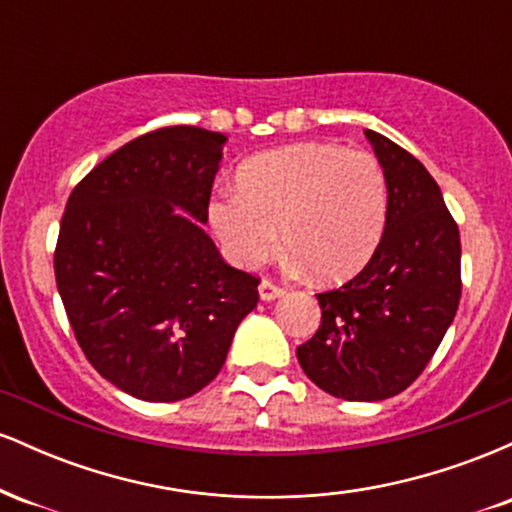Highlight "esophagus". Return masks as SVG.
<instances>
[{"mask_svg": "<svg viewBox=\"0 0 512 512\" xmlns=\"http://www.w3.org/2000/svg\"><path fill=\"white\" fill-rule=\"evenodd\" d=\"M284 296V289H281V286H276L274 281H269V279H264L262 284H260V298L262 301H276V298H281Z\"/></svg>", "mask_w": 512, "mask_h": 512, "instance_id": "1", "label": "esophagus"}]
</instances>
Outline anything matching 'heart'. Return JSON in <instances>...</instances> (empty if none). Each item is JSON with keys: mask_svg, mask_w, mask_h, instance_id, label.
Wrapping results in <instances>:
<instances>
[{"mask_svg": "<svg viewBox=\"0 0 512 512\" xmlns=\"http://www.w3.org/2000/svg\"><path fill=\"white\" fill-rule=\"evenodd\" d=\"M387 204L385 170L373 154L301 142L243 163L238 190L211 197L207 214L240 269L260 267L284 240L296 267L320 281H346L378 250Z\"/></svg>", "mask_w": 512, "mask_h": 512, "instance_id": "heart-1", "label": "heart"}]
</instances>
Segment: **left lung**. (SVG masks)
<instances>
[{"label": "left lung", "mask_w": 512, "mask_h": 512, "mask_svg": "<svg viewBox=\"0 0 512 512\" xmlns=\"http://www.w3.org/2000/svg\"><path fill=\"white\" fill-rule=\"evenodd\" d=\"M390 204L378 250L354 279L317 293L322 320L296 349L320 390L380 402L414 383L443 342L462 293L460 231L438 182L409 151L366 129Z\"/></svg>", "instance_id": "1"}]
</instances>
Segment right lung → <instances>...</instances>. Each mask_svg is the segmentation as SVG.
I'll use <instances>...</instances> for the list:
<instances>
[{
    "instance_id": "right-lung-1",
    "label": "right lung",
    "mask_w": 512,
    "mask_h": 512,
    "mask_svg": "<svg viewBox=\"0 0 512 512\" xmlns=\"http://www.w3.org/2000/svg\"><path fill=\"white\" fill-rule=\"evenodd\" d=\"M226 142L156 129L98 163L64 209L55 279L76 342L144 402L207 387L260 298V279L223 262L202 226Z\"/></svg>"
}]
</instances>
